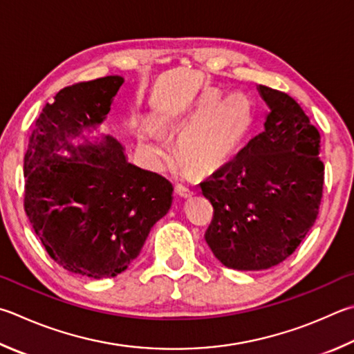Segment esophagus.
I'll return each mask as SVG.
<instances>
[{"mask_svg":"<svg viewBox=\"0 0 354 354\" xmlns=\"http://www.w3.org/2000/svg\"><path fill=\"white\" fill-rule=\"evenodd\" d=\"M175 192L176 194L179 195V196H184V198H187V196H192L195 194V189L194 187H190V185H185V184H176L175 185Z\"/></svg>","mask_w":354,"mask_h":354,"instance_id":"34e87169","label":"esophagus"}]
</instances>
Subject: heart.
I'll list each match as a JSON object with an SVG mask.
<instances>
[{
    "mask_svg": "<svg viewBox=\"0 0 354 354\" xmlns=\"http://www.w3.org/2000/svg\"><path fill=\"white\" fill-rule=\"evenodd\" d=\"M199 110L201 113L179 136V151L196 169L214 170L239 151L252 124V110L249 99L241 93L216 100L215 94H205L199 102ZM139 139L151 158L160 159L165 155V140L150 128H142Z\"/></svg>",
    "mask_w": 354,
    "mask_h": 354,
    "instance_id": "b5f03b06",
    "label": "heart"
}]
</instances>
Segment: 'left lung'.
Segmentation results:
<instances>
[{"instance_id": "left-lung-1", "label": "left lung", "mask_w": 354, "mask_h": 354, "mask_svg": "<svg viewBox=\"0 0 354 354\" xmlns=\"http://www.w3.org/2000/svg\"><path fill=\"white\" fill-rule=\"evenodd\" d=\"M265 130L201 183L214 205L205 232L224 266L261 271L286 260L319 214L324 190L320 134L291 95L259 85Z\"/></svg>"}]
</instances>
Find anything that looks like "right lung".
Instances as JSON below:
<instances>
[{
    "label": "right lung",
    "mask_w": 354,
    "mask_h": 354,
    "mask_svg": "<svg viewBox=\"0 0 354 354\" xmlns=\"http://www.w3.org/2000/svg\"><path fill=\"white\" fill-rule=\"evenodd\" d=\"M122 83L108 75L60 89L38 115L24 155L26 215L50 259L83 277L124 272L173 199L169 179L128 162L114 138L68 142L104 122ZM60 149L71 158L57 156Z\"/></svg>",
    "instance_id": "add662e5"
}]
</instances>
